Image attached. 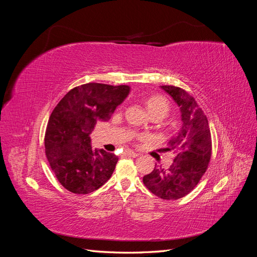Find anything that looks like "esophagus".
I'll use <instances>...</instances> for the list:
<instances>
[{"mask_svg": "<svg viewBox=\"0 0 257 257\" xmlns=\"http://www.w3.org/2000/svg\"><path fill=\"white\" fill-rule=\"evenodd\" d=\"M124 154H125L126 157H128V158H137L138 157V153H136L134 151H131V150L125 151V152H124Z\"/></svg>", "mask_w": 257, "mask_h": 257, "instance_id": "esophagus-1", "label": "esophagus"}]
</instances>
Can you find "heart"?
Listing matches in <instances>:
<instances>
[{
  "instance_id": "b5f03b06",
  "label": "heart",
  "mask_w": 257,
  "mask_h": 257,
  "mask_svg": "<svg viewBox=\"0 0 257 257\" xmlns=\"http://www.w3.org/2000/svg\"><path fill=\"white\" fill-rule=\"evenodd\" d=\"M143 103L146 107V109L151 115V118L153 119H159L162 120L163 118L168 114L169 109H170V105L168 103V100L162 95H150L144 97Z\"/></svg>"
}]
</instances>
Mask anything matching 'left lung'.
I'll list each match as a JSON object with an SVG mask.
<instances>
[{"label":"left lung","instance_id":"obj_1","mask_svg":"<svg viewBox=\"0 0 257 257\" xmlns=\"http://www.w3.org/2000/svg\"><path fill=\"white\" fill-rule=\"evenodd\" d=\"M178 105L181 126L169 139L165 151L176 157L168 168L154 167L143 178L144 184L162 199H179L195 188L211 158V134L207 116L188 92L174 85H161Z\"/></svg>","mask_w":257,"mask_h":257}]
</instances>
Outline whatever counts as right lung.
<instances>
[{"label": "right lung", "instance_id": "obj_1", "mask_svg": "<svg viewBox=\"0 0 257 257\" xmlns=\"http://www.w3.org/2000/svg\"><path fill=\"white\" fill-rule=\"evenodd\" d=\"M128 85L85 83L69 91L54 108L45 135L46 157L59 182L75 194L99 189L111 177L118 157L93 149L91 132L111 118Z\"/></svg>", "mask_w": 257, "mask_h": 257}]
</instances>
